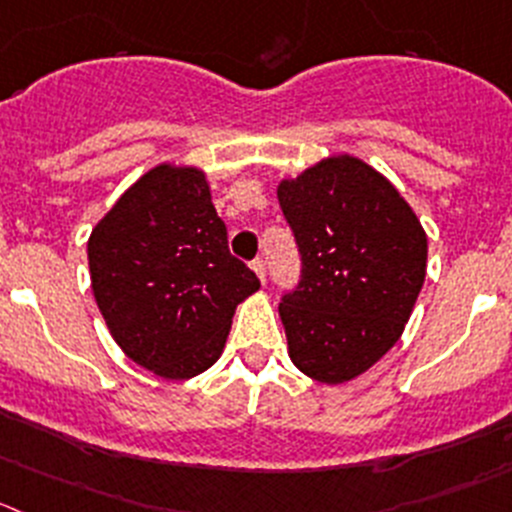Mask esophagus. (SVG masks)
Wrapping results in <instances>:
<instances>
[{"label": "esophagus", "instance_id": "esophagus-1", "mask_svg": "<svg viewBox=\"0 0 512 512\" xmlns=\"http://www.w3.org/2000/svg\"><path fill=\"white\" fill-rule=\"evenodd\" d=\"M251 269H253V274L259 276V281L261 284H266V261L264 259H256L251 264Z\"/></svg>", "mask_w": 512, "mask_h": 512}]
</instances>
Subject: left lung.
<instances>
[{"mask_svg": "<svg viewBox=\"0 0 512 512\" xmlns=\"http://www.w3.org/2000/svg\"><path fill=\"white\" fill-rule=\"evenodd\" d=\"M301 251L279 304L289 357L321 384L377 364L405 332L425 284L427 233L402 193L362 158H321L276 188Z\"/></svg>", "mask_w": 512, "mask_h": 512, "instance_id": "obj_1", "label": "left lung"}]
</instances>
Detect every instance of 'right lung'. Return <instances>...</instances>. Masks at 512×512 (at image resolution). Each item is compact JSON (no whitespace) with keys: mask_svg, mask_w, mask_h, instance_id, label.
Returning a JSON list of instances; mask_svg holds the SVG:
<instances>
[{"mask_svg":"<svg viewBox=\"0 0 512 512\" xmlns=\"http://www.w3.org/2000/svg\"><path fill=\"white\" fill-rule=\"evenodd\" d=\"M87 261L115 344L163 379L213 367L236 306L261 286L228 251L206 173L183 163L135 180L92 228Z\"/></svg>","mask_w":512,"mask_h":512,"instance_id":"obj_1","label":"right lung"}]
</instances>
